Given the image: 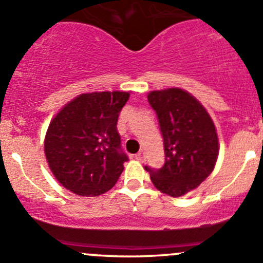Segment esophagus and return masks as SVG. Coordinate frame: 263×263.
Returning a JSON list of instances; mask_svg holds the SVG:
<instances>
[{"mask_svg":"<svg viewBox=\"0 0 263 263\" xmlns=\"http://www.w3.org/2000/svg\"><path fill=\"white\" fill-rule=\"evenodd\" d=\"M135 158H136L137 160H140V161L145 160V151L144 150H140L139 153H137L136 155H135Z\"/></svg>","mask_w":263,"mask_h":263,"instance_id":"esophagus-1","label":"esophagus"}]
</instances>
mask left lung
<instances>
[{
  "label": "left lung",
  "mask_w": 263,
  "mask_h": 263,
  "mask_svg": "<svg viewBox=\"0 0 263 263\" xmlns=\"http://www.w3.org/2000/svg\"><path fill=\"white\" fill-rule=\"evenodd\" d=\"M147 100L158 116L165 161L159 169H145L159 191L179 197L214 171L219 154L215 124L202 104L178 87L148 92Z\"/></svg>",
  "instance_id": "obj_1"
}]
</instances>
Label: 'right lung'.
<instances>
[{
	"mask_svg": "<svg viewBox=\"0 0 263 263\" xmlns=\"http://www.w3.org/2000/svg\"><path fill=\"white\" fill-rule=\"evenodd\" d=\"M128 98L126 91L81 94L50 122L44 153L53 176L68 191L92 197L118 181L128 156L117 122Z\"/></svg>",
	"mask_w": 263,
	"mask_h": 263,
	"instance_id": "right-lung-1",
	"label": "right lung"
}]
</instances>
